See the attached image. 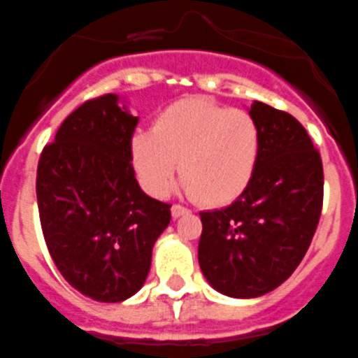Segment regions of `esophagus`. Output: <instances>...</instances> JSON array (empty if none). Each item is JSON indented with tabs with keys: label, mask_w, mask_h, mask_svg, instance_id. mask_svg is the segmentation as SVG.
I'll list each match as a JSON object with an SVG mask.
<instances>
[{
	"label": "esophagus",
	"mask_w": 358,
	"mask_h": 358,
	"mask_svg": "<svg viewBox=\"0 0 358 358\" xmlns=\"http://www.w3.org/2000/svg\"><path fill=\"white\" fill-rule=\"evenodd\" d=\"M188 213H189V209L185 208V206H181V204H173L172 206V216H173V218H179V216L188 215Z\"/></svg>",
	"instance_id": "34e87169"
}]
</instances>
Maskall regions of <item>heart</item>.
<instances>
[{
	"label": "heart",
	"mask_w": 358,
	"mask_h": 358,
	"mask_svg": "<svg viewBox=\"0 0 358 358\" xmlns=\"http://www.w3.org/2000/svg\"><path fill=\"white\" fill-rule=\"evenodd\" d=\"M261 154V131L248 111L202 97L170 104L154 127L131 138V162L143 188L163 195L176 162L186 189L204 206L236 201L252 182Z\"/></svg>",
	"instance_id": "obj_1"
}]
</instances>
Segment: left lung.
<instances>
[{
  "mask_svg": "<svg viewBox=\"0 0 358 358\" xmlns=\"http://www.w3.org/2000/svg\"><path fill=\"white\" fill-rule=\"evenodd\" d=\"M261 131L252 182L229 208L202 211L199 264L220 293L255 298L291 277L323 208V163L293 115L255 101Z\"/></svg>",
  "mask_w": 358,
  "mask_h": 358,
  "instance_id": "8db88e82",
  "label": "left lung"
}]
</instances>
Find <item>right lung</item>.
I'll list each match as a JSON object with an SVG mask.
<instances>
[{"instance_id": "right-lung-1", "label": "right lung", "mask_w": 358, "mask_h": 358, "mask_svg": "<svg viewBox=\"0 0 358 358\" xmlns=\"http://www.w3.org/2000/svg\"><path fill=\"white\" fill-rule=\"evenodd\" d=\"M138 124L117 96L88 99L42 149L37 204L58 271L74 289L104 303L133 296L145 282L156 239L172 206L142 192L131 162Z\"/></svg>"}]
</instances>
